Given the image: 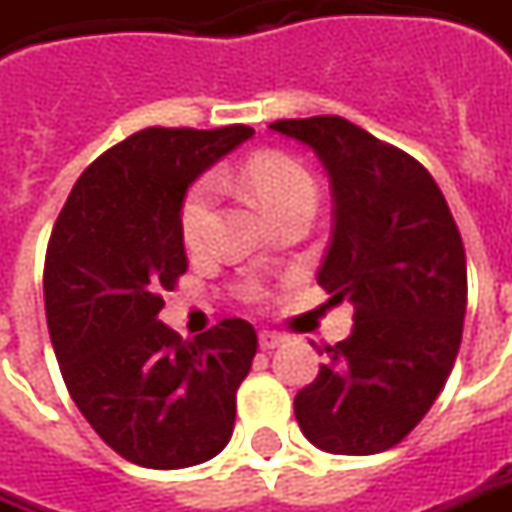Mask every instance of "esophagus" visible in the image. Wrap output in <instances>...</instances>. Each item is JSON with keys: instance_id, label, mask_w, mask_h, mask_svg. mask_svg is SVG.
Wrapping results in <instances>:
<instances>
[{"instance_id": "esophagus-1", "label": "esophagus", "mask_w": 512, "mask_h": 512, "mask_svg": "<svg viewBox=\"0 0 512 512\" xmlns=\"http://www.w3.org/2000/svg\"><path fill=\"white\" fill-rule=\"evenodd\" d=\"M257 343H260V351H272L277 345L286 343V337L277 334V331H260V334H257Z\"/></svg>"}]
</instances>
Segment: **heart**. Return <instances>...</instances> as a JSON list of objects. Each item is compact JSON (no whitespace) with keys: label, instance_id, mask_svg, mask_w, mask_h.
Listing matches in <instances>:
<instances>
[{"label":"heart","instance_id":"1","mask_svg":"<svg viewBox=\"0 0 512 512\" xmlns=\"http://www.w3.org/2000/svg\"><path fill=\"white\" fill-rule=\"evenodd\" d=\"M240 181L272 218L294 206H314L317 201V184L309 169L283 152H255L252 158H246V164L240 167ZM215 201H218V181L212 175H203L186 189L178 221H181V238L189 249H198L209 238Z\"/></svg>","mask_w":512,"mask_h":512}]
</instances>
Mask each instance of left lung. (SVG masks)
Listing matches in <instances>:
<instances>
[{"instance_id": "left-lung-1", "label": "left lung", "mask_w": 512, "mask_h": 512, "mask_svg": "<svg viewBox=\"0 0 512 512\" xmlns=\"http://www.w3.org/2000/svg\"><path fill=\"white\" fill-rule=\"evenodd\" d=\"M272 133L306 144L328 172L334 229L317 283L354 303V328L328 345L294 397L314 448L371 456L431 411L462 343L465 246L428 169L340 115L289 118Z\"/></svg>"}]
</instances>
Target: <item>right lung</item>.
I'll use <instances>...</instances> for the list:
<instances>
[{"mask_svg": "<svg viewBox=\"0 0 512 512\" xmlns=\"http://www.w3.org/2000/svg\"><path fill=\"white\" fill-rule=\"evenodd\" d=\"M252 135L243 124L130 135L81 172L53 226L45 311L64 385L133 465H201L232 439L255 328L232 317L186 343L158 311L186 272V189Z\"/></svg>", "mask_w": 512, "mask_h": 512, "instance_id": "add662e5", "label": "right lung"}]
</instances>
